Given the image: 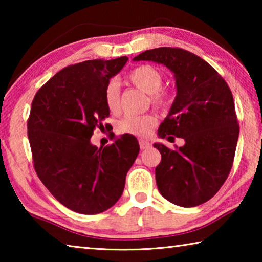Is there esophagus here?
Masks as SVG:
<instances>
[{
	"mask_svg": "<svg viewBox=\"0 0 262 262\" xmlns=\"http://www.w3.org/2000/svg\"><path fill=\"white\" fill-rule=\"evenodd\" d=\"M139 142H140V148H141V149H148V148L150 147V143H149L148 141L140 140Z\"/></svg>",
	"mask_w": 262,
	"mask_h": 262,
	"instance_id": "esophagus-1",
	"label": "esophagus"
}]
</instances>
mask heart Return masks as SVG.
Wrapping results in <instances>:
<instances>
[{
	"label": "heart",
	"mask_w": 262,
	"mask_h": 262,
	"mask_svg": "<svg viewBox=\"0 0 262 262\" xmlns=\"http://www.w3.org/2000/svg\"><path fill=\"white\" fill-rule=\"evenodd\" d=\"M130 84L149 95V99L155 106L166 107L171 103V94L166 89H162L163 74L157 68L149 64L139 66L127 75ZM105 104L111 113H115L120 104V88L115 79L106 84L104 90ZM157 119L152 114L126 117L119 122V132L140 137L148 136L156 126Z\"/></svg>",
	"instance_id": "obj_1"
}]
</instances>
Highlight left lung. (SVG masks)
<instances>
[{"label": "left lung", "mask_w": 262, "mask_h": 262, "mask_svg": "<svg viewBox=\"0 0 262 262\" xmlns=\"http://www.w3.org/2000/svg\"><path fill=\"white\" fill-rule=\"evenodd\" d=\"M173 73L177 96L158 136L184 139L183 147L155 143L162 161L155 170L159 193L180 207H196L219 192L231 171L239 126L231 90L201 57L181 48L159 47L135 56Z\"/></svg>", "instance_id": "obj_1"}]
</instances>
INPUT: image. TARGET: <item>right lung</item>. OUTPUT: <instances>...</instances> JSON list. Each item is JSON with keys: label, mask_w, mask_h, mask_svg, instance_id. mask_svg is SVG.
Returning <instances> with one entry per match:
<instances>
[{"label": "right lung", "mask_w": 262, "mask_h": 262, "mask_svg": "<svg viewBox=\"0 0 262 262\" xmlns=\"http://www.w3.org/2000/svg\"><path fill=\"white\" fill-rule=\"evenodd\" d=\"M127 61L121 56L66 67L39 89L31 106L28 136L34 170L57 201L79 214H99L117 203L140 151L130 134L106 147L91 143L94 130L110 115L106 84Z\"/></svg>", "instance_id": "obj_1"}]
</instances>
